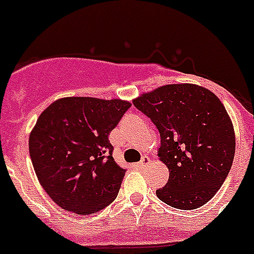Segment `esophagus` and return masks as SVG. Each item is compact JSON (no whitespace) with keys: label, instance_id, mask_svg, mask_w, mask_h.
<instances>
[{"label":"esophagus","instance_id":"1","mask_svg":"<svg viewBox=\"0 0 254 254\" xmlns=\"http://www.w3.org/2000/svg\"><path fill=\"white\" fill-rule=\"evenodd\" d=\"M149 163H150V158H149V156H142L141 161H140V163H138V167H140L141 169H143V168L146 167V165Z\"/></svg>","mask_w":254,"mask_h":254}]
</instances>
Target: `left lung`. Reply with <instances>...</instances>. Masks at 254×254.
<instances>
[{
  "mask_svg": "<svg viewBox=\"0 0 254 254\" xmlns=\"http://www.w3.org/2000/svg\"><path fill=\"white\" fill-rule=\"evenodd\" d=\"M160 133L159 158L169 179L156 190L174 208L194 210L215 196L232 168L235 134L223 103L214 93L190 84L158 87L133 100Z\"/></svg>",
  "mask_w": 254,
  "mask_h": 254,
  "instance_id": "1",
  "label": "left lung"
}]
</instances>
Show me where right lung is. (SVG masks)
Wrapping results in <instances>:
<instances>
[{"label":"right lung","instance_id":"right-lung-1","mask_svg":"<svg viewBox=\"0 0 254 254\" xmlns=\"http://www.w3.org/2000/svg\"><path fill=\"white\" fill-rule=\"evenodd\" d=\"M131 104L120 99L62 98L38 118L29 152L39 183L61 208L90 215L111 205L126 170L108 136Z\"/></svg>","mask_w":254,"mask_h":254}]
</instances>
